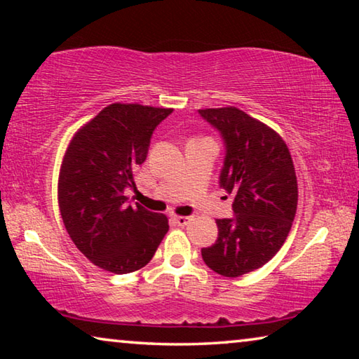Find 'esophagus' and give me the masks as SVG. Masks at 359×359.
I'll return each instance as SVG.
<instances>
[{
    "label": "esophagus",
    "mask_w": 359,
    "mask_h": 359,
    "mask_svg": "<svg viewBox=\"0 0 359 359\" xmlns=\"http://www.w3.org/2000/svg\"><path fill=\"white\" fill-rule=\"evenodd\" d=\"M174 220H175V223L179 224V226H187V224L193 220V217H184V215H177V217H174Z\"/></svg>",
    "instance_id": "34e87169"
}]
</instances>
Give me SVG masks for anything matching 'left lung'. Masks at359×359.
Segmentation results:
<instances>
[{
	"label": "left lung",
	"mask_w": 359,
	"mask_h": 359,
	"mask_svg": "<svg viewBox=\"0 0 359 359\" xmlns=\"http://www.w3.org/2000/svg\"><path fill=\"white\" fill-rule=\"evenodd\" d=\"M198 112L220 133V187L234 194V217L218 218L215 244L201 255L217 274L239 277L266 264L287 239L297 208L293 160L274 130L241 109Z\"/></svg>",
	"instance_id": "obj_1"
}]
</instances>
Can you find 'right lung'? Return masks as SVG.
<instances>
[{"instance_id":"1","label":"right lung","mask_w":359,"mask_h":359,"mask_svg":"<svg viewBox=\"0 0 359 359\" xmlns=\"http://www.w3.org/2000/svg\"><path fill=\"white\" fill-rule=\"evenodd\" d=\"M172 109L115 102L82 126L66 150L58 180L63 223L76 247L114 274L141 269L168 233V218L131 205L135 174L150 139Z\"/></svg>"}]
</instances>
